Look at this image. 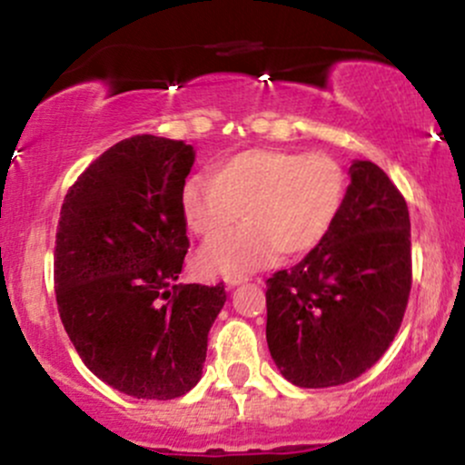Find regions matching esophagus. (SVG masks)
I'll use <instances>...</instances> for the list:
<instances>
[{
    "label": "esophagus",
    "mask_w": 465,
    "mask_h": 465,
    "mask_svg": "<svg viewBox=\"0 0 465 465\" xmlns=\"http://www.w3.org/2000/svg\"><path fill=\"white\" fill-rule=\"evenodd\" d=\"M247 280H249L247 275H229V277H225V284H227V288H233V286L242 284V282H247Z\"/></svg>",
    "instance_id": "1"
}]
</instances>
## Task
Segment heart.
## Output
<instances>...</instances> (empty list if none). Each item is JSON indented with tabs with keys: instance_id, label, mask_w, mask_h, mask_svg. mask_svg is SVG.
Wrapping results in <instances>:
<instances>
[{
	"instance_id": "heart-1",
	"label": "heart",
	"mask_w": 465,
	"mask_h": 465,
	"mask_svg": "<svg viewBox=\"0 0 465 465\" xmlns=\"http://www.w3.org/2000/svg\"><path fill=\"white\" fill-rule=\"evenodd\" d=\"M348 194V173L328 153L249 148L221 159L210 177L181 188V214L194 236L215 240L237 222L250 225L212 242L196 258L203 273L242 275L277 253L303 255L328 238Z\"/></svg>"
}]
</instances>
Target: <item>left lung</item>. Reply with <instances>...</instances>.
<instances>
[{"mask_svg":"<svg viewBox=\"0 0 465 465\" xmlns=\"http://www.w3.org/2000/svg\"><path fill=\"white\" fill-rule=\"evenodd\" d=\"M343 210L300 264L266 280V343L292 385L336 387L376 365L411 292L409 207L371 162L350 165Z\"/></svg>","mask_w":465,"mask_h":465,"instance_id":"1","label":"left lung"}]
</instances>
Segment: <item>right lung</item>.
<instances>
[{"label":"right lung","instance_id":"obj_1","mask_svg":"<svg viewBox=\"0 0 465 465\" xmlns=\"http://www.w3.org/2000/svg\"><path fill=\"white\" fill-rule=\"evenodd\" d=\"M192 163L190 143L129 137L80 174L61 207V322L84 365L133 398L173 400L201 381L207 334L227 300L223 284H177Z\"/></svg>","mask_w":465,"mask_h":465}]
</instances>
